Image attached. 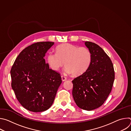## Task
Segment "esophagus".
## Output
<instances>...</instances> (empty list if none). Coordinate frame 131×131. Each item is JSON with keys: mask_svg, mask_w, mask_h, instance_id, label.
I'll return each instance as SVG.
<instances>
[{"mask_svg": "<svg viewBox=\"0 0 131 131\" xmlns=\"http://www.w3.org/2000/svg\"><path fill=\"white\" fill-rule=\"evenodd\" d=\"M61 78H62V80L63 81H66V79H67V78H66L65 77L63 76H62Z\"/></svg>", "mask_w": 131, "mask_h": 131, "instance_id": "obj_1", "label": "esophagus"}]
</instances>
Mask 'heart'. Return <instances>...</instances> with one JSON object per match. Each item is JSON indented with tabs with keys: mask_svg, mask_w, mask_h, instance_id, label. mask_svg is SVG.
<instances>
[{
	"mask_svg": "<svg viewBox=\"0 0 131 131\" xmlns=\"http://www.w3.org/2000/svg\"><path fill=\"white\" fill-rule=\"evenodd\" d=\"M55 52L56 54L49 53L47 56V62L54 71H59L65 63L66 73L79 76L86 71L90 65L91 54L86 48L64 43L58 46Z\"/></svg>",
	"mask_w": 131,
	"mask_h": 131,
	"instance_id": "heart-1",
	"label": "heart"
}]
</instances>
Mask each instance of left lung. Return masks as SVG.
<instances>
[{
	"label": "left lung",
	"mask_w": 131,
	"mask_h": 131,
	"mask_svg": "<svg viewBox=\"0 0 131 131\" xmlns=\"http://www.w3.org/2000/svg\"><path fill=\"white\" fill-rule=\"evenodd\" d=\"M91 54L86 71L74 78L72 96L76 105L90 111L101 106L111 92L115 79L114 66L102 48L90 41L84 43Z\"/></svg>",
	"instance_id": "obj_1"
}]
</instances>
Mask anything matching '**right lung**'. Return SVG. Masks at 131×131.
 <instances>
[{
    "instance_id": "right-lung-1",
    "label": "right lung",
    "mask_w": 131,
    "mask_h": 131,
    "mask_svg": "<svg viewBox=\"0 0 131 131\" xmlns=\"http://www.w3.org/2000/svg\"><path fill=\"white\" fill-rule=\"evenodd\" d=\"M54 42L35 43L17 56L10 71L11 86L25 109L38 113L52 105L62 83L60 74L49 68L44 59Z\"/></svg>"
}]
</instances>
